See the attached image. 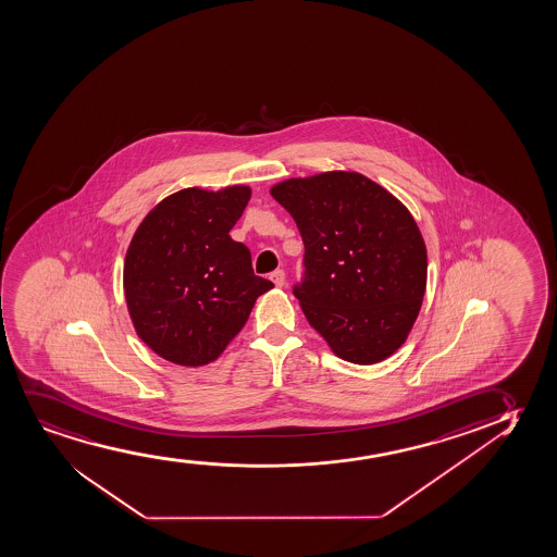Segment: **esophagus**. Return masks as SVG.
<instances>
[{
	"label": "esophagus",
	"instance_id": "esophagus-1",
	"mask_svg": "<svg viewBox=\"0 0 557 557\" xmlns=\"http://www.w3.org/2000/svg\"><path fill=\"white\" fill-rule=\"evenodd\" d=\"M271 281L275 282L276 288H282L284 284H286V275H284V271L282 269H276L271 273Z\"/></svg>",
	"mask_w": 557,
	"mask_h": 557
}]
</instances>
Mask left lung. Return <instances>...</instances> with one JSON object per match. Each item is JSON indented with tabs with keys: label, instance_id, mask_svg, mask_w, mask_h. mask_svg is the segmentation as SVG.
Listing matches in <instances>:
<instances>
[{
	"label": "left lung",
	"instance_id": "obj_1",
	"mask_svg": "<svg viewBox=\"0 0 557 557\" xmlns=\"http://www.w3.org/2000/svg\"><path fill=\"white\" fill-rule=\"evenodd\" d=\"M271 196L304 239L294 296L309 324L350 363L392 356L414 325L428 281L425 243L409 209L350 171L289 178Z\"/></svg>",
	"mask_w": 557,
	"mask_h": 557
}]
</instances>
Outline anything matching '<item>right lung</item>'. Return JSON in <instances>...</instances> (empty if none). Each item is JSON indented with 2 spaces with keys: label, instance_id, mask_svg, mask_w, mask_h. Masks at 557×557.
Segmentation results:
<instances>
[{
  "label": "right lung",
  "instance_id": "right-lung-1",
  "mask_svg": "<svg viewBox=\"0 0 557 557\" xmlns=\"http://www.w3.org/2000/svg\"><path fill=\"white\" fill-rule=\"evenodd\" d=\"M248 186L186 188L163 199L137 227L124 261V294L137 335L176 366L211 363L247 324L273 282L230 237Z\"/></svg>",
  "mask_w": 557,
  "mask_h": 557
}]
</instances>
